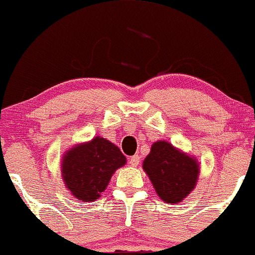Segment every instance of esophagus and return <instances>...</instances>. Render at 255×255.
<instances>
[{"instance_id": "obj_1", "label": "esophagus", "mask_w": 255, "mask_h": 255, "mask_svg": "<svg viewBox=\"0 0 255 255\" xmlns=\"http://www.w3.org/2000/svg\"><path fill=\"white\" fill-rule=\"evenodd\" d=\"M128 163H130V166H132V167H137L138 163H140V157L132 156L130 158V161H128Z\"/></svg>"}]
</instances>
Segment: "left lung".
Here are the masks:
<instances>
[{"instance_id": "8db88e82", "label": "left lung", "mask_w": 255, "mask_h": 255, "mask_svg": "<svg viewBox=\"0 0 255 255\" xmlns=\"http://www.w3.org/2000/svg\"><path fill=\"white\" fill-rule=\"evenodd\" d=\"M158 198L167 204H179L195 189L200 166L195 157L164 140L152 143L142 162Z\"/></svg>"}]
</instances>
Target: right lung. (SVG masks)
<instances>
[{
  "label": "right lung",
  "instance_id": "add662e5",
  "mask_svg": "<svg viewBox=\"0 0 255 255\" xmlns=\"http://www.w3.org/2000/svg\"><path fill=\"white\" fill-rule=\"evenodd\" d=\"M127 164L120 148L102 136L76 143L61 159V177L71 195L82 203L101 198L115 170Z\"/></svg>",
  "mask_w": 255,
  "mask_h": 255
}]
</instances>
